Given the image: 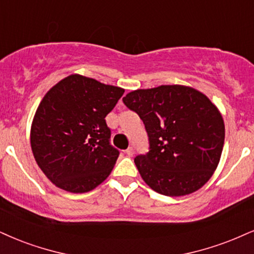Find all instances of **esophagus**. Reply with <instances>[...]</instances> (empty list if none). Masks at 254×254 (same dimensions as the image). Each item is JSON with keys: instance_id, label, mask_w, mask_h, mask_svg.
<instances>
[{"instance_id": "esophagus-1", "label": "esophagus", "mask_w": 254, "mask_h": 254, "mask_svg": "<svg viewBox=\"0 0 254 254\" xmlns=\"http://www.w3.org/2000/svg\"><path fill=\"white\" fill-rule=\"evenodd\" d=\"M125 153H126L128 156H133V154H134V147L133 146L128 147L126 151H125Z\"/></svg>"}]
</instances>
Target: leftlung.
I'll return each mask as SVG.
<instances>
[{
	"label": "left lung",
	"mask_w": 254,
	"mask_h": 254,
	"mask_svg": "<svg viewBox=\"0 0 254 254\" xmlns=\"http://www.w3.org/2000/svg\"><path fill=\"white\" fill-rule=\"evenodd\" d=\"M122 101L145 125L149 151L134 162L152 190L181 196L207 183L225 140L223 117L207 96L172 84L134 90Z\"/></svg>",
	"instance_id": "8db88e82"
}]
</instances>
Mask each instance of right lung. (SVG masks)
I'll use <instances>...</instances> for the list:
<instances>
[{
    "label": "right lung",
    "instance_id": "add662e5",
    "mask_svg": "<svg viewBox=\"0 0 254 254\" xmlns=\"http://www.w3.org/2000/svg\"><path fill=\"white\" fill-rule=\"evenodd\" d=\"M125 89L70 75L46 94L34 117V158L53 184L71 193L95 189L111 174L119 149L106 117Z\"/></svg>",
    "mask_w": 254,
    "mask_h": 254
}]
</instances>
